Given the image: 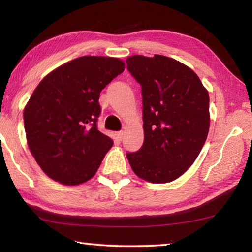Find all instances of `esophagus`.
Here are the masks:
<instances>
[{"mask_svg":"<svg viewBox=\"0 0 252 252\" xmlns=\"http://www.w3.org/2000/svg\"><path fill=\"white\" fill-rule=\"evenodd\" d=\"M123 135H125V132H123V131L118 132V133H117V138H118V140H120V141H121V140L123 139Z\"/></svg>","mask_w":252,"mask_h":252,"instance_id":"34e87169","label":"esophagus"}]
</instances>
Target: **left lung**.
<instances>
[{"mask_svg":"<svg viewBox=\"0 0 252 252\" xmlns=\"http://www.w3.org/2000/svg\"><path fill=\"white\" fill-rule=\"evenodd\" d=\"M126 65L141 84L144 131L141 149L126 158L143 180L171 182L193 164L206 142L209 93L189 66L164 55H132Z\"/></svg>","mask_w":252,"mask_h":252,"instance_id":"1","label":"left lung"}]
</instances>
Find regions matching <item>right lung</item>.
I'll list each match as a JSON object with an SVG mask.
<instances>
[{
	"instance_id": "obj_1",
	"label": "right lung",
	"mask_w": 252,
	"mask_h": 252,
	"mask_svg": "<svg viewBox=\"0 0 252 252\" xmlns=\"http://www.w3.org/2000/svg\"><path fill=\"white\" fill-rule=\"evenodd\" d=\"M125 71L118 58L85 55L44 76L25 105L30 151L46 176L65 186L94 176L112 139L97 130L100 92Z\"/></svg>"
}]
</instances>
